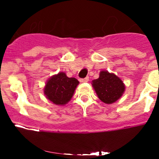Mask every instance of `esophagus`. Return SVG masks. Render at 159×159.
Here are the masks:
<instances>
[{
	"mask_svg": "<svg viewBox=\"0 0 159 159\" xmlns=\"http://www.w3.org/2000/svg\"><path fill=\"white\" fill-rule=\"evenodd\" d=\"M89 77H86V78L81 79V82H88V81H89Z\"/></svg>",
	"mask_w": 159,
	"mask_h": 159,
	"instance_id": "esophagus-1",
	"label": "esophagus"
}]
</instances>
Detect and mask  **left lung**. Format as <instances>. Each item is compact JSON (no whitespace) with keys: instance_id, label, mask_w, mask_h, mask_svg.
<instances>
[{"instance_id":"left-lung-1","label":"left lung","mask_w":159,"mask_h":159,"mask_svg":"<svg viewBox=\"0 0 159 159\" xmlns=\"http://www.w3.org/2000/svg\"><path fill=\"white\" fill-rule=\"evenodd\" d=\"M92 86L98 97L105 104H112L122 96L125 86L117 75L102 70L99 78L92 81Z\"/></svg>"}]
</instances>
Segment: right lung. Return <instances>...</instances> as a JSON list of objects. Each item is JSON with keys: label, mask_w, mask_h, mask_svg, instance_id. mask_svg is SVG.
<instances>
[{"label": "right lung", "mask_w": 159, "mask_h": 159, "mask_svg": "<svg viewBox=\"0 0 159 159\" xmlns=\"http://www.w3.org/2000/svg\"><path fill=\"white\" fill-rule=\"evenodd\" d=\"M79 81L68 78L64 72H59L48 80L44 89L46 98L57 105H65L71 99Z\"/></svg>", "instance_id": "1"}]
</instances>
